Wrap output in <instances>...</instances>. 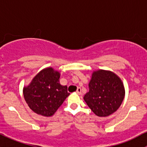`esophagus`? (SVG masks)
I'll return each mask as SVG.
<instances>
[{
  "instance_id": "1",
  "label": "esophagus",
  "mask_w": 147,
  "mask_h": 147,
  "mask_svg": "<svg viewBox=\"0 0 147 147\" xmlns=\"http://www.w3.org/2000/svg\"><path fill=\"white\" fill-rule=\"evenodd\" d=\"M76 92L78 93V94H81V92H82V90H81L80 87H78V89H77Z\"/></svg>"
}]
</instances>
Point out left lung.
I'll use <instances>...</instances> for the list:
<instances>
[{
  "label": "left lung",
  "mask_w": 147,
  "mask_h": 147,
  "mask_svg": "<svg viewBox=\"0 0 147 147\" xmlns=\"http://www.w3.org/2000/svg\"><path fill=\"white\" fill-rule=\"evenodd\" d=\"M88 85L90 90L84 100L97 116H109L121 106L125 89L121 78L115 72L105 69L93 71Z\"/></svg>",
  "instance_id": "8db88e82"
}]
</instances>
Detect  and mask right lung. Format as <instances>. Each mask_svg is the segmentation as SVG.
Segmentation results:
<instances>
[{
    "instance_id": "obj_1",
    "label": "right lung",
    "mask_w": 147,
    "mask_h": 147,
    "mask_svg": "<svg viewBox=\"0 0 147 147\" xmlns=\"http://www.w3.org/2000/svg\"><path fill=\"white\" fill-rule=\"evenodd\" d=\"M60 73L52 67L40 71L23 89L30 109L37 115L51 117L69 95L67 87L60 83Z\"/></svg>"
}]
</instances>
